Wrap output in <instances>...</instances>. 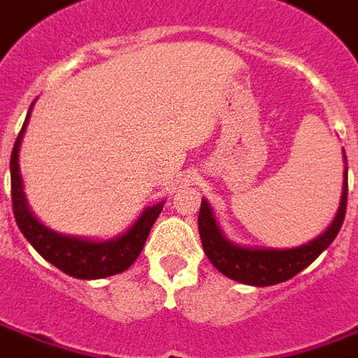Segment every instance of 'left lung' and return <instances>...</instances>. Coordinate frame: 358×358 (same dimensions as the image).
Returning a JSON list of instances; mask_svg holds the SVG:
<instances>
[{"instance_id":"1","label":"left lung","mask_w":358,"mask_h":358,"mask_svg":"<svg viewBox=\"0 0 358 358\" xmlns=\"http://www.w3.org/2000/svg\"><path fill=\"white\" fill-rule=\"evenodd\" d=\"M345 208H348V166L343 172V192L334 222L317 239L298 248L275 250V248H245V246L233 245L224 237L213 213V206L208 205L206 199L201 201L197 222H199L201 243L205 248L206 258L213 262V266L220 273L252 287H271L277 282L292 279L294 275L306 269L322 250H327L330 243L336 239V235L340 233L345 218Z\"/></svg>"}]
</instances>
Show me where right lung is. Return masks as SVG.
Returning a JSON list of instances; mask_svg holds the SVG:
<instances>
[{
    "instance_id": "obj_1",
    "label": "right lung",
    "mask_w": 358,
    "mask_h": 358,
    "mask_svg": "<svg viewBox=\"0 0 358 358\" xmlns=\"http://www.w3.org/2000/svg\"><path fill=\"white\" fill-rule=\"evenodd\" d=\"M30 112L26 115L22 131L18 132L10 153V199L18 229L45 260L51 262L60 271L76 279H104L129 269L142 252L153 222L163 210V201L148 206L129 231L110 241L79 239L70 235H60L45 227L28 208L22 192V178L18 171V150L30 119Z\"/></svg>"
}]
</instances>
